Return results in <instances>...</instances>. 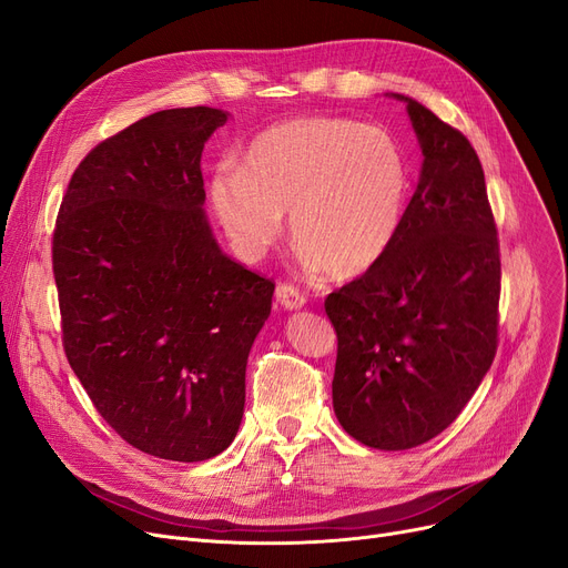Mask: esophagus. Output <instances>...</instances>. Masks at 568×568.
Returning a JSON list of instances; mask_svg holds the SVG:
<instances>
[{"label": "esophagus", "mask_w": 568, "mask_h": 568, "mask_svg": "<svg viewBox=\"0 0 568 568\" xmlns=\"http://www.w3.org/2000/svg\"><path fill=\"white\" fill-rule=\"evenodd\" d=\"M276 302L287 311H297V308L306 306V297L302 295V292L295 285H287V283H281L276 287Z\"/></svg>", "instance_id": "34e87169"}]
</instances>
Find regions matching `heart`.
<instances>
[{"label":"heart","instance_id":"b5f03b06","mask_svg":"<svg viewBox=\"0 0 568 568\" xmlns=\"http://www.w3.org/2000/svg\"><path fill=\"white\" fill-rule=\"evenodd\" d=\"M207 194L241 257H262L290 215L308 264L358 276L386 255L400 229L409 165L382 125L306 116L260 133L239 168H217Z\"/></svg>","mask_w":568,"mask_h":568}]
</instances>
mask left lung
Instances as JSON below:
<instances>
[{"mask_svg":"<svg viewBox=\"0 0 568 568\" xmlns=\"http://www.w3.org/2000/svg\"><path fill=\"white\" fill-rule=\"evenodd\" d=\"M422 173L386 255L332 292V405L358 443L400 452L454 424L496 355L500 257L485 171L464 133L400 93Z\"/></svg>","mask_w":568,"mask_h":568,"instance_id":"1","label":"left lung"}]
</instances>
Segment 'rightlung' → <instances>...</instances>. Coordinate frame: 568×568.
<instances>
[{
  "label": "right lung",
  "mask_w": 568,
  "mask_h": 568,
  "mask_svg": "<svg viewBox=\"0 0 568 568\" xmlns=\"http://www.w3.org/2000/svg\"><path fill=\"white\" fill-rule=\"evenodd\" d=\"M229 112L163 110L79 163L53 234L62 344L100 416L165 460L239 433L273 283L226 257L203 210V146Z\"/></svg>",
  "instance_id": "add662e5"
}]
</instances>
